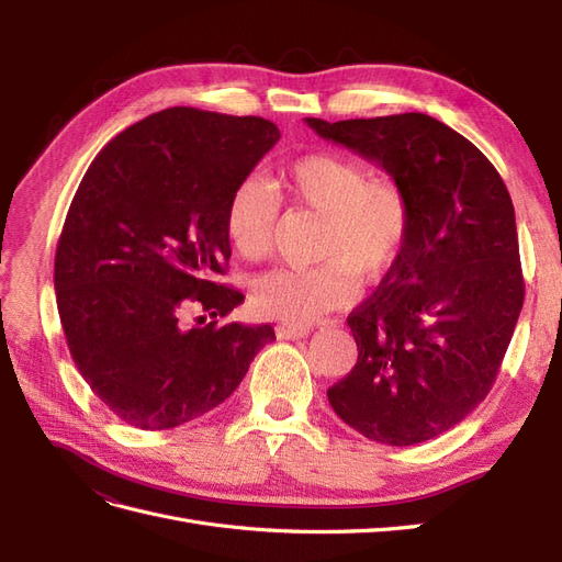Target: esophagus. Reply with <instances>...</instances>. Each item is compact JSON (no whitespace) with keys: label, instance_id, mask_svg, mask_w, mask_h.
<instances>
[{"label":"esophagus","instance_id":"obj_1","mask_svg":"<svg viewBox=\"0 0 562 562\" xmlns=\"http://www.w3.org/2000/svg\"><path fill=\"white\" fill-rule=\"evenodd\" d=\"M277 335L281 339H300V337L310 335V328L307 326H291V323H281V326H277Z\"/></svg>","mask_w":562,"mask_h":562}]
</instances>
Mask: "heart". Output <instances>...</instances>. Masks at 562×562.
<instances>
[{"mask_svg": "<svg viewBox=\"0 0 562 562\" xmlns=\"http://www.w3.org/2000/svg\"><path fill=\"white\" fill-rule=\"evenodd\" d=\"M283 190L295 203L323 215L318 258L310 269L279 267L250 285L255 312L304 326L342 307L356 291V277L375 281L396 265L413 227L411 196L401 184L372 178L370 168L337 151H314L283 171ZM279 194L260 176L234 184L225 211L232 248L244 260H262L274 244Z\"/></svg>", "mask_w": 562, "mask_h": 562, "instance_id": "heart-1", "label": "heart"}]
</instances>
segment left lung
I'll return each mask as SVG.
<instances>
[{
    "label": "left lung",
    "mask_w": 562,
    "mask_h": 562,
    "mask_svg": "<svg viewBox=\"0 0 562 562\" xmlns=\"http://www.w3.org/2000/svg\"><path fill=\"white\" fill-rule=\"evenodd\" d=\"M304 122L382 166L413 206L401 258L347 318L359 361L328 401L370 440L424 443L479 407L512 342L525 297L512 196L483 151L429 114Z\"/></svg>",
    "instance_id": "left-lung-1"
}]
</instances>
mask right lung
<instances>
[{
    "mask_svg": "<svg viewBox=\"0 0 562 562\" xmlns=\"http://www.w3.org/2000/svg\"><path fill=\"white\" fill-rule=\"evenodd\" d=\"M281 133L262 116L194 108L149 114L89 166L56 248V297L81 378L135 429L180 427L239 386L271 326L217 321L244 295L220 283L232 255L225 211Z\"/></svg>",
    "mask_w": 562,
    "mask_h": 562,
    "instance_id": "obj_1",
    "label": "right lung"
}]
</instances>
